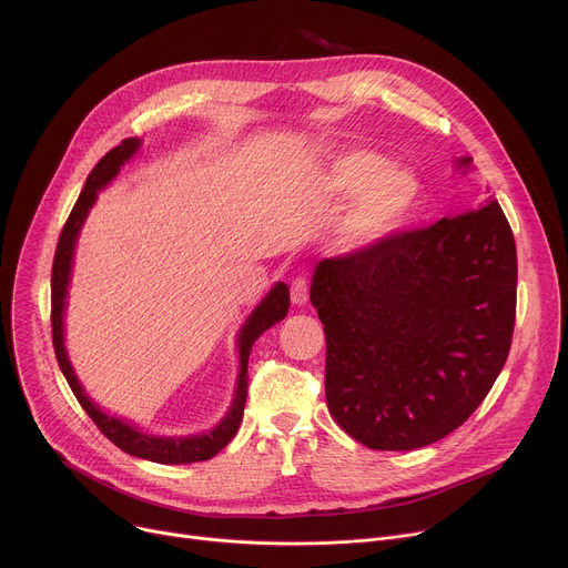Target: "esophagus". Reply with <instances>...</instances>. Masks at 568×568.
Masks as SVG:
<instances>
[{
    "label": "esophagus",
    "instance_id": "esophagus-1",
    "mask_svg": "<svg viewBox=\"0 0 568 568\" xmlns=\"http://www.w3.org/2000/svg\"><path fill=\"white\" fill-rule=\"evenodd\" d=\"M307 294H310V281L305 276H296L292 281V287H290L292 303L294 305H305L307 303Z\"/></svg>",
    "mask_w": 568,
    "mask_h": 568
}]
</instances>
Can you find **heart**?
<instances>
[{
    "label": "heart",
    "mask_w": 568,
    "mask_h": 568,
    "mask_svg": "<svg viewBox=\"0 0 568 568\" xmlns=\"http://www.w3.org/2000/svg\"><path fill=\"white\" fill-rule=\"evenodd\" d=\"M326 193L333 202L353 204L342 222V242L366 250L409 222L420 200V186L409 171L388 166L373 150H351L328 171Z\"/></svg>",
    "instance_id": "obj_1"
}]
</instances>
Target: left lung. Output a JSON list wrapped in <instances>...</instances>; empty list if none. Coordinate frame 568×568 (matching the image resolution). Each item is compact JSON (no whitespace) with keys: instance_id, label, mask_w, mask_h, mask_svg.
Wrapping results in <instances>:
<instances>
[{"instance_id":"obj_1","label":"left lung","mask_w":568,"mask_h":568,"mask_svg":"<svg viewBox=\"0 0 568 568\" xmlns=\"http://www.w3.org/2000/svg\"><path fill=\"white\" fill-rule=\"evenodd\" d=\"M471 159H458L469 169ZM310 301L326 333V402L368 449L458 429L513 344L517 247L497 200L321 261Z\"/></svg>"}]
</instances>
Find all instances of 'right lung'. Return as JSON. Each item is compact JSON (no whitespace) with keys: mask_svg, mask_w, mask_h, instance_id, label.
I'll return each mask as SVG.
<instances>
[{"mask_svg":"<svg viewBox=\"0 0 568 568\" xmlns=\"http://www.w3.org/2000/svg\"><path fill=\"white\" fill-rule=\"evenodd\" d=\"M141 141L136 136L123 139L121 145L112 148L99 164L92 169L85 189L80 191L62 231L58 237V247L53 256V270H51V335H53V351L55 359L60 364L62 375L67 377L75 399L80 402V407L85 409V414L94 420V425L123 452L145 458L152 463L161 465H180V463H200L213 458L222 447L231 443L235 436L242 414H245V402H247V364H250V353L254 342L270 331L274 323L283 321L287 310H290V290L285 283H278L272 287V292L261 301V305L250 314V318L242 326L237 335V357H240V373H237V384H235V395L226 416L206 434L200 436H186V438H164V436H148L139 432L136 427L128 425L125 420L116 416H108L101 412L97 404L85 395L83 386H80L78 377L73 375V368L67 359L64 351V331H62V314L67 305V287L71 278V261H73V247L80 233V226H83L90 209L97 202V195L103 186H108L121 171L125 161L139 150Z\"/></svg>","mask_w":568,"mask_h":568,"instance_id":"obj_1","label":"right lung"}]
</instances>
